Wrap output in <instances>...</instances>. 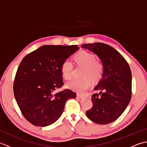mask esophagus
I'll return each instance as SVG.
<instances>
[{
  "label": "esophagus",
  "mask_w": 147,
  "mask_h": 147,
  "mask_svg": "<svg viewBox=\"0 0 147 147\" xmlns=\"http://www.w3.org/2000/svg\"><path fill=\"white\" fill-rule=\"evenodd\" d=\"M79 96L80 98H83V97H90V94L88 93H82V94H79Z\"/></svg>",
  "instance_id": "esophagus-1"
}]
</instances>
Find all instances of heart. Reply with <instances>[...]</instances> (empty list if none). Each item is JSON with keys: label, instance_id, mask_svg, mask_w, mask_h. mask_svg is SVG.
<instances>
[{"label": "heart", "instance_id": "b5f03b06", "mask_svg": "<svg viewBox=\"0 0 147 147\" xmlns=\"http://www.w3.org/2000/svg\"><path fill=\"white\" fill-rule=\"evenodd\" d=\"M74 61L77 65H83L85 67L83 72V78L73 79L66 83V87L78 92H82L88 89L92 85L91 78L93 80H97L101 77L104 71V65L98 61H96L95 54L88 51H81L74 56ZM74 68L73 64L69 60L63 61L61 71L62 77L65 80H70Z\"/></svg>", "mask_w": 147, "mask_h": 147}]
</instances>
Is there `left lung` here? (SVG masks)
<instances>
[{"label":"left lung","instance_id":"left-lung-1","mask_svg":"<svg viewBox=\"0 0 147 147\" xmlns=\"http://www.w3.org/2000/svg\"><path fill=\"white\" fill-rule=\"evenodd\" d=\"M82 47L95 53L104 65L102 79L92 96L93 107L86 114L99 124L115 121L125 111L131 98V72L123 55L110 45L102 43H88Z\"/></svg>","mask_w":147,"mask_h":147}]
</instances>
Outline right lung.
<instances>
[{"instance_id": "obj_1", "label": "right lung", "mask_w": 147, "mask_h": 147, "mask_svg": "<svg viewBox=\"0 0 147 147\" xmlns=\"http://www.w3.org/2000/svg\"><path fill=\"white\" fill-rule=\"evenodd\" d=\"M79 49L74 45H43L25 56L19 65L13 85L14 94L22 114L30 123L45 127L61 116L68 99L76 93L65 89L61 66Z\"/></svg>"}]
</instances>
